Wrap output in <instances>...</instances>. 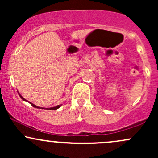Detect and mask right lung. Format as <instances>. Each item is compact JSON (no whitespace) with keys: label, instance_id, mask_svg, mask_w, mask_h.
I'll return each mask as SVG.
<instances>
[{"label":"right lung","instance_id":"obj_1","mask_svg":"<svg viewBox=\"0 0 158 158\" xmlns=\"http://www.w3.org/2000/svg\"><path fill=\"white\" fill-rule=\"evenodd\" d=\"M19 94L20 97H21V99H23V100L27 101L26 99H24V98L22 97V96H21V94H20L19 93ZM30 105H31L32 106L34 107V108H41V107H39V106H35V105H34V104H32V103H31V102H30ZM61 105H59V106H56V107H52V108H48V110H56V109H58V108H59V107H61ZM47 109H48V108H47Z\"/></svg>","mask_w":158,"mask_h":158}]
</instances>
